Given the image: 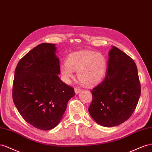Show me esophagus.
I'll return each mask as SVG.
<instances>
[{
    "instance_id": "obj_1",
    "label": "esophagus",
    "mask_w": 152,
    "mask_h": 152,
    "mask_svg": "<svg viewBox=\"0 0 152 152\" xmlns=\"http://www.w3.org/2000/svg\"><path fill=\"white\" fill-rule=\"evenodd\" d=\"M81 91V89L79 87H75V92L76 93V94H78Z\"/></svg>"
}]
</instances>
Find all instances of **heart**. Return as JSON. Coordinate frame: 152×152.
I'll return each instance as SVG.
<instances>
[{
	"mask_svg": "<svg viewBox=\"0 0 152 152\" xmlns=\"http://www.w3.org/2000/svg\"><path fill=\"white\" fill-rule=\"evenodd\" d=\"M106 67L107 60L102 54L82 50L69 55L66 64L60 66V71L66 83L73 77V71H77V78L81 83L86 86H94L103 80Z\"/></svg>",
	"mask_w": 152,
	"mask_h": 152,
	"instance_id": "heart-1",
	"label": "heart"
}]
</instances>
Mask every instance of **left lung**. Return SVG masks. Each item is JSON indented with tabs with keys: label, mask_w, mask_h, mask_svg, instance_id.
Wrapping results in <instances>:
<instances>
[{
	"label": "left lung",
	"mask_w": 152,
	"mask_h": 152,
	"mask_svg": "<svg viewBox=\"0 0 152 152\" xmlns=\"http://www.w3.org/2000/svg\"><path fill=\"white\" fill-rule=\"evenodd\" d=\"M106 76L91 91L90 116L99 125L111 127L128 120L141 95V85L134 60L118 48L109 52Z\"/></svg>",
	"instance_id": "8db88e82"
}]
</instances>
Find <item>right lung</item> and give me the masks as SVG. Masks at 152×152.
I'll use <instances>...</instances> for the list:
<instances>
[{
	"mask_svg": "<svg viewBox=\"0 0 152 152\" xmlns=\"http://www.w3.org/2000/svg\"><path fill=\"white\" fill-rule=\"evenodd\" d=\"M55 45L42 43L21 58L15 72L12 99L23 118L47 131L61 120L74 88L60 79Z\"/></svg>",
	"mask_w": 152,
	"mask_h": 152,
	"instance_id": "1",
	"label": "right lung"
}]
</instances>
